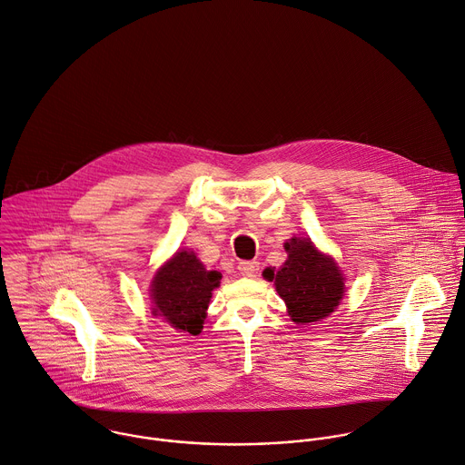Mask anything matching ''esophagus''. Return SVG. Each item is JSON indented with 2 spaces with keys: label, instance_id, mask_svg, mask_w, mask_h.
<instances>
[{
  "label": "esophagus",
  "instance_id": "esophagus-1",
  "mask_svg": "<svg viewBox=\"0 0 465 465\" xmlns=\"http://www.w3.org/2000/svg\"><path fill=\"white\" fill-rule=\"evenodd\" d=\"M237 270H239L241 275H244V277H257V273H259V262H257V261H242V262H239Z\"/></svg>",
  "mask_w": 465,
  "mask_h": 465
}]
</instances>
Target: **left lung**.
Instances as JSON below:
<instances>
[{
    "label": "left lung",
    "mask_w": 465,
    "mask_h": 465,
    "mask_svg": "<svg viewBox=\"0 0 465 465\" xmlns=\"http://www.w3.org/2000/svg\"><path fill=\"white\" fill-rule=\"evenodd\" d=\"M288 261L273 273L277 293L297 324L317 322L328 317L344 295V279L331 257L322 255L310 239L293 237L284 244Z\"/></svg>",
    "instance_id": "obj_1"
}]
</instances>
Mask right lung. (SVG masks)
<instances>
[{
	"instance_id": "add662e5",
	"label": "right lung",
	"mask_w": 465,
	"mask_h": 465,
	"mask_svg": "<svg viewBox=\"0 0 465 465\" xmlns=\"http://www.w3.org/2000/svg\"><path fill=\"white\" fill-rule=\"evenodd\" d=\"M219 281L221 273L208 272L192 252H177L153 277V315L159 313L179 331L201 333Z\"/></svg>"
}]
</instances>
